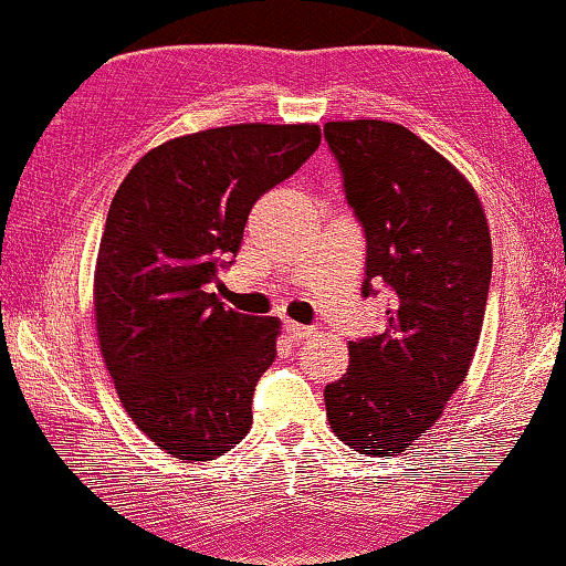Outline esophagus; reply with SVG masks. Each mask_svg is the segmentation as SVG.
<instances>
[{"instance_id": "34e87169", "label": "esophagus", "mask_w": 566, "mask_h": 566, "mask_svg": "<svg viewBox=\"0 0 566 566\" xmlns=\"http://www.w3.org/2000/svg\"><path fill=\"white\" fill-rule=\"evenodd\" d=\"M284 332H287V336H290L292 342H303V339H307V336L316 334L311 326L295 324V321H284Z\"/></svg>"}]
</instances>
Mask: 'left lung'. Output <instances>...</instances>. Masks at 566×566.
<instances>
[{"instance_id":"left-lung-1","label":"left lung","mask_w":566,"mask_h":566,"mask_svg":"<svg viewBox=\"0 0 566 566\" xmlns=\"http://www.w3.org/2000/svg\"><path fill=\"white\" fill-rule=\"evenodd\" d=\"M349 209L366 232V282L391 290L386 332L349 342L324 389L332 431L360 454L397 457L441 418L481 339L491 234L473 185L402 125L326 123Z\"/></svg>"}]
</instances>
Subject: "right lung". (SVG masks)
I'll list each match as a JSON object with an SVG mask.
<instances>
[{"instance_id": "right-lung-1", "label": "right lung", "mask_w": 566, "mask_h": 566, "mask_svg": "<svg viewBox=\"0 0 566 566\" xmlns=\"http://www.w3.org/2000/svg\"><path fill=\"white\" fill-rule=\"evenodd\" d=\"M318 125H227L148 151L114 192L93 276L102 355L133 423L177 460L227 454L253 423L279 321L219 303L263 192L303 167Z\"/></svg>"}]
</instances>
